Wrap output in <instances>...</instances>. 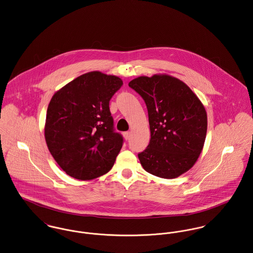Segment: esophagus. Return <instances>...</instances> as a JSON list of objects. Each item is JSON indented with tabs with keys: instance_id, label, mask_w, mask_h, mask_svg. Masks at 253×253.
<instances>
[{
	"instance_id": "34e87169",
	"label": "esophagus",
	"mask_w": 253,
	"mask_h": 253,
	"mask_svg": "<svg viewBox=\"0 0 253 253\" xmlns=\"http://www.w3.org/2000/svg\"><path fill=\"white\" fill-rule=\"evenodd\" d=\"M123 136H124V138H125L126 140H128V139L130 138V136H131V133H130V132H124V133H123Z\"/></svg>"
}]
</instances>
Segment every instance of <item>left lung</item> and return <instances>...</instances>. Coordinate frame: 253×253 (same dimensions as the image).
<instances>
[{
  "mask_svg": "<svg viewBox=\"0 0 253 253\" xmlns=\"http://www.w3.org/2000/svg\"><path fill=\"white\" fill-rule=\"evenodd\" d=\"M129 86L144 100L148 111L151 138L137 155L142 168L166 179L185 173L203 149L207 133L203 104L185 83L167 74L140 76Z\"/></svg>",
  "mask_w": 253,
  "mask_h": 253,
  "instance_id": "1",
  "label": "left lung"
}]
</instances>
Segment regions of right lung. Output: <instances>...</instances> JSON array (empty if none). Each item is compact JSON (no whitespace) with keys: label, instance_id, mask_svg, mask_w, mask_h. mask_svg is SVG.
<instances>
[{"label":"right lung","instance_id":"obj_1","mask_svg":"<svg viewBox=\"0 0 253 253\" xmlns=\"http://www.w3.org/2000/svg\"><path fill=\"white\" fill-rule=\"evenodd\" d=\"M122 84L117 76L92 71L53 95L44 135L50 153L66 174L91 180L113 168L123 137L114 130L109 104Z\"/></svg>","mask_w":253,"mask_h":253}]
</instances>
